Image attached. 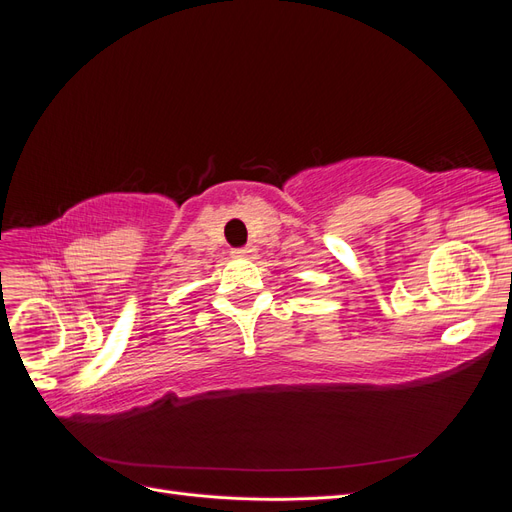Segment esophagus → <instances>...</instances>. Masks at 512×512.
Masks as SVG:
<instances>
[{"instance_id":"1","label":"esophagus","mask_w":512,"mask_h":512,"mask_svg":"<svg viewBox=\"0 0 512 512\" xmlns=\"http://www.w3.org/2000/svg\"><path fill=\"white\" fill-rule=\"evenodd\" d=\"M254 252H256L254 245H243V247H235V250H232V254L235 256H252Z\"/></svg>"}]
</instances>
